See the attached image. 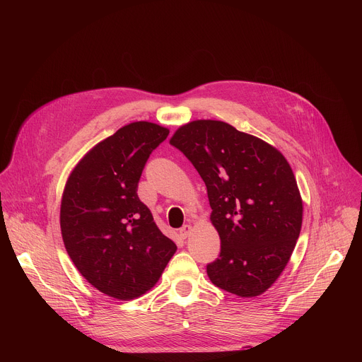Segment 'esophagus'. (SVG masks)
Listing matches in <instances>:
<instances>
[{
	"mask_svg": "<svg viewBox=\"0 0 362 362\" xmlns=\"http://www.w3.org/2000/svg\"><path fill=\"white\" fill-rule=\"evenodd\" d=\"M190 232H192V226H190V225H183V226L179 229V235H180V238H183V239H186V238L190 235Z\"/></svg>",
	"mask_w": 362,
	"mask_h": 362,
	"instance_id": "esophagus-1",
	"label": "esophagus"
}]
</instances>
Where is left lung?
Instances as JSON below:
<instances>
[{
  "label": "left lung",
  "mask_w": 362,
  "mask_h": 362,
  "mask_svg": "<svg viewBox=\"0 0 362 362\" xmlns=\"http://www.w3.org/2000/svg\"><path fill=\"white\" fill-rule=\"evenodd\" d=\"M203 179L221 238L206 267L218 288L257 296L282 274L299 238L302 200L275 147L218 120H196L170 139Z\"/></svg>",
  "instance_id": "8db88e82"
}]
</instances>
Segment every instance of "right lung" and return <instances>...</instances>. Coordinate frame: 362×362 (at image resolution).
Instances as JSON below:
<instances>
[{
    "label": "right lung",
    "instance_id": "obj_1",
    "mask_svg": "<svg viewBox=\"0 0 362 362\" xmlns=\"http://www.w3.org/2000/svg\"><path fill=\"white\" fill-rule=\"evenodd\" d=\"M168 136L154 123H130L95 144L67 180L60 211L64 246L78 272L109 296L143 295L177 249L137 196L147 159Z\"/></svg>",
    "mask_w": 362,
    "mask_h": 362
}]
</instances>
